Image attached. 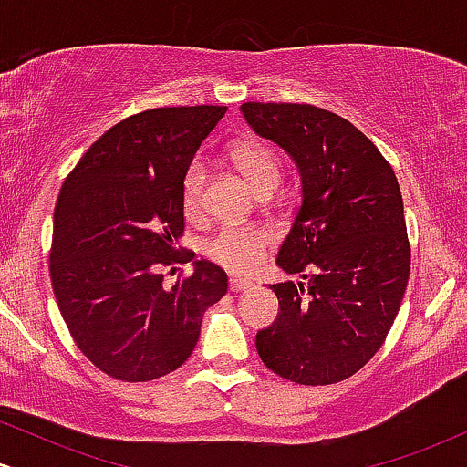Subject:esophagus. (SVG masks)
<instances>
[{"label":"esophagus","instance_id":"obj_1","mask_svg":"<svg viewBox=\"0 0 467 467\" xmlns=\"http://www.w3.org/2000/svg\"><path fill=\"white\" fill-rule=\"evenodd\" d=\"M230 289H233V292H248V289H252V283L241 276H233L230 278Z\"/></svg>","mask_w":467,"mask_h":467}]
</instances>
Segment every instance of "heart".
<instances>
[{
    "label": "heart",
    "mask_w": 467,
    "mask_h": 467,
    "mask_svg": "<svg viewBox=\"0 0 467 467\" xmlns=\"http://www.w3.org/2000/svg\"><path fill=\"white\" fill-rule=\"evenodd\" d=\"M230 160L244 173L254 192L270 189V186L276 189L278 178H281V166H278L276 155L270 147L254 140L237 142L230 149ZM203 186H206V169L200 160H195L184 171L180 186L182 208L189 217L200 215L203 206ZM267 244H270V233L264 228L228 226L219 230L203 250H206L208 259H213L226 270L250 272L261 261Z\"/></svg>",
    "instance_id": "1"
}]
</instances>
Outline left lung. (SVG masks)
Wrapping results in <instances>:
<instances>
[{
  "instance_id": "left-lung-1",
  "label": "left lung",
  "mask_w": 467,
  "mask_h": 467,
  "mask_svg": "<svg viewBox=\"0 0 467 467\" xmlns=\"http://www.w3.org/2000/svg\"><path fill=\"white\" fill-rule=\"evenodd\" d=\"M239 111L301 178V206L276 256L301 281L270 285L281 312L256 334V351L289 382H342L382 347L409 283L398 178L378 147L331 111L294 103Z\"/></svg>"
}]
</instances>
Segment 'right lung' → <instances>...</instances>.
I'll return each instance as SVG.
<instances>
[{"instance_id": "add662e5", "label": "right lung", "mask_w": 467, "mask_h": 467, "mask_svg": "<svg viewBox=\"0 0 467 467\" xmlns=\"http://www.w3.org/2000/svg\"><path fill=\"white\" fill-rule=\"evenodd\" d=\"M226 107H160L105 131L63 182L55 208L50 278L69 334L100 371L149 382L182 367L203 312L228 292L211 261L173 288L159 267L188 263L180 186Z\"/></svg>"}]
</instances>
